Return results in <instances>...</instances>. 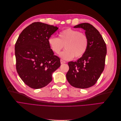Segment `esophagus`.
Returning <instances> with one entry per match:
<instances>
[{
    "label": "esophagus",
    "instance_id": "34e87169",
    "mask_svg": "<svg viewBox=\"0 0 121 121\" xmlns=\"http://www.w3.org/2000/svg\"><path fill=\"white\" fill-rule=\"evenodd\" d=\"M66 62L64 60H60V64H65V63Z\"/></svg>",
    "mask_w": 121,
    "mask_h": 121
}]
</instances>
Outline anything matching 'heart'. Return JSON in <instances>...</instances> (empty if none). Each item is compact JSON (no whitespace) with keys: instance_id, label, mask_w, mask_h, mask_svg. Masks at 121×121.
Here are the masks:
<instances>
[{"instance_id":"heart-1","label":"heart","mask_w":121,"mask_h":121,"mask_svg":"<svg viewBox=\"0 0 121 121\" xmlns=\"http://www.w3.org/2000/svg\"><path fill=\"white\" fill-rule=\"evenodd\" d=\"M48 43L53 52L60 54L64 48L65 50L60 56L65 60H71L75 56L79 58L85 53L88 46V38L84 33L77 30L67 28L59 34V38L52 36L48 39Z\"/></svg>"}]
</instances>
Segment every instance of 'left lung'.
Wrapping results in <instances>:
<instances>
[{
	"label": "left lung",
	"instance_id": "8db88e82",
	"mask_svg": "<svg viewBox=\"0 0 121 121\" xmlns=\"http://www.w3.org/2000/svg\"><path fill=\"white\" fill-rule=\"evenodd\" d=\"M74 27L82 28L85 30L89 43L81 57L76 61L68 63L69 68L66 79L73 87L86 89L96 83L104 70L106 45L99 32L89 23H82Z\"/></svg>",
	"mask_w": 121,
	"mask_h": 121
}]
</instances>
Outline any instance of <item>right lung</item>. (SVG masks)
Returning a JSON list of instances; mask_svg holds the SVG:
<instances>
[{
  "label": "right lung",
  "mask_w": 121,
  "mask_h": 121,
  "mask_svg": "<svg viewBox=\"0 0 121 121\" xmlns=\"http://www.w3.org/2000/svg\"><path fill=\"white\" fill-rule=\"evenodd\" d=\"M58 27L35 22L22 30L15 46L16 70L31 88H43L52 80V75L60 66V59L54 55L48 39Z\"/></svg>",
  "instance_id": "add662e5"
}]
</instances>
